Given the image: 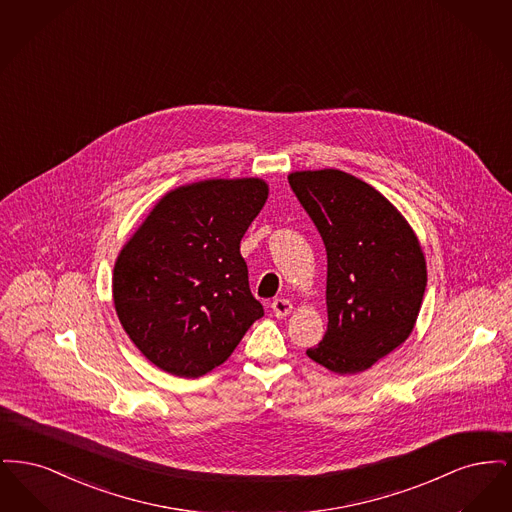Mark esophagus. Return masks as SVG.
<instances>
[{
	"label": "esophagus",
	"instance_id": "esophagus-1",
	"mask_svg": "<svg viewBox=\"0 0 512 512\" xmlns=\"http://www.w3.org/2000/svg\"><path fill=\"white\" fill-rule=\"evenodd\" d=\"M270 307H272L276 318L288 317L292 313V303L288 299H274Z\"/></svg>",
	"mask_w": 512,
	"mask_h": 512
}]
</instances>
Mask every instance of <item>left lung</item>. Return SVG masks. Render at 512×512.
Wrapping results in <instances>:
<instances>
[{"label":"left lung","mask_w":512,"mask_h":512,"mask_svg":"<svg viewBox=\"0 0 512 512\" xmlns=\"http://www.w3.org/2000/svg\"><path fill=\"white\" fill-rule=\"evenodd\" d=\"M288 180L328 255V328L307 355L336 374L365 372L413 332L424 251L397 207L353 174L295 171Z\"/></svg>","instance_id":"obj_1"}]
</instances>
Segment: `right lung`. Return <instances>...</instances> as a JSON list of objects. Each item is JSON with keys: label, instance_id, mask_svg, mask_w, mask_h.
Segmentation results:
<instances>
[{"label": "right lung", "instance_id": "obj_1", "mask_svg": "<svg viewBox=\"0 0 512 512\" xmlns=\"http://www.w3.org/2000/svg\"><path fill=\"white\" fill-rule=\"evenodd\" d=\"M268 197L263 178H211L163 195L122 245L113 301L147 361L180 378L222 365L263 317L240 242Z\"/></svg>", "mask_w": 512, "mask_h": 512}]
</instances>
